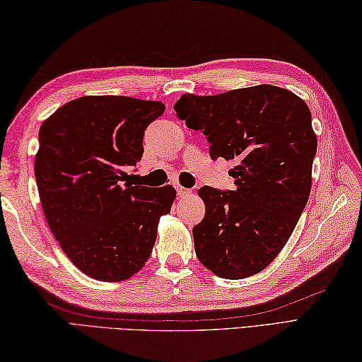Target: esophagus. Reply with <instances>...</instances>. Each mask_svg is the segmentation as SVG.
I'll use <instances>...</instances> for the list:
<instances>
[{
    "label": "esophagus",
    "instance_id": "34e87169",
    "mask_svg": "<svg viewBox=\"0 0 362 362\" xmlns=\"http://www.w3.org/2000/svg\"><path fill=\"white\" fill-rule=\"evenodd\" d=\"M175 191H177V196H180V197H185V196L191 194V189L183 188L180 185H175Z\"/></svg>",
    "mask_w": 362,
    "mask_h": 362
}]
</instances>
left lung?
<instances>
[{"mask_svg":"<svg viewBox=\"0 0 362 362\" xmlns=\"http://www.w3.org/2000/svg\"><path fill=\"white\" fill-rule=\"evenodd\" d=\"M174 110L205 135L213 160L235 161L233 191L199 189L205 202L193 228L199 261L222 279L261 272L284 247L310 197L317 140L308 105L289 90L258 86L182 95Z\"/></svg>","mask_w":362,"mask_h":362,"instance_id":"1","label":"left lung"}]
</instances>
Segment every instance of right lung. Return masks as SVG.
I'll list each match as a JSON object with an SVG mask.
<instances>
[{"mask_svg":"<svg viewBox=\"0 0 362 362\" xmlns=\"http://www.w3.org/2000/svg\"><path fill=\"white\" fill-rule=\"evenodd\" d=\"M165 104L83 96L62 105L38 132L35 180L45 218L73 264L91 279L127 280L144 266L173 187L127 183L143 157L144 130Z\"/></svg>","mask_w":362,"mask_h":362,"instance_id":"add662e5","label":"right lung"}]
</instances>
